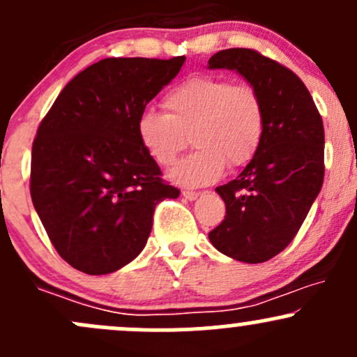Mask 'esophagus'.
<instances>
[{
    "label": "esophagus",
    "instance_id": "34e87169",
    "mask_svg": "<svg viewBox=\"0 0 357 357\" xmlns=\"http://www.w3.org/2000/svg\"><path fill=\"white\" fill-rule=\"evenodd\" d=\"M181 195H183V197H185V198H186V200L193 202V200H197V198H198V195H200V193H198V191H191V190H183V191H181Z\"/></svg>",
    "mask_w": 357,
    "mask_h": 357
}]
</instances>
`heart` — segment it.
<instances>
[{
	"mask_svg": "<svg viewBox=\"0 0 357 357\" xmlns=\"http://www.w3.org/2000/svg\"><path fill=\"white\" fill-rule=\"evenodd\" d=\"M162 106L166 112H142L138 138L157 164L169 167L190 137L197 150L169 174L179 185H208L222 176L226 164L231 169L246 166L264 138V104L248 84L198 75L169 90Z\"/></svg>",
	"mask_w": 357,
	"mask_h": 357,
	"instance_id": "heart-1",
	"label": "heart"
}]
</instances>
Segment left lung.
Returning a JSON list of instances; mask_svg holds the SVG:
<instances>
[{"label":"left lung","mask_w":357,"mask_h":357,"mask_svg":"<svg viewBox=\"0 0 357 357\" xmlns=\"http://www.w3.org/2000/svg\"><path fill=\"white\" fill-rule=\"evenodd\" d=\"M210 70H234L260 96L265 112L253 159L215 191L226 217L208 239L220 253L261 264L286 248L324 185V121L301 78L258 51L232 47L208 59Z\"/></svg>","instance_id":"1"}]
</instances>
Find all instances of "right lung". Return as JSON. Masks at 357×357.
I'll use <instances>...</instances> for the list:
<instances>
[{
  "label": "right lung",
  "instance_id": "right-lung-1",
  "mask_svg": "<svg viewBox=\"0 0 357 357\" xmlns=\"http://www.w3.org/2000/svg\"><path fill=\"white\" fill-rule=\"evenodd\" d=\"M185 59H100L61 90L40 121L30 197L73 268L104 275L128 265L147 245L155 205L179 197L160 178L137 123Z\"/></svg>",
  "mask_w": 357,
  "mask_h": 357
}]
</instances>
